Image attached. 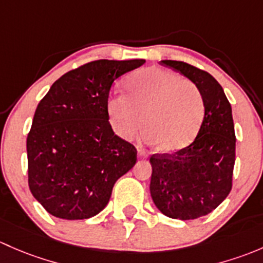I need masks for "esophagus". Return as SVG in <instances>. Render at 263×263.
Instances as JSON below:
<instances>
[{
	"mask_svg": "<svg viewBox=\"0 0 263 263\" xmlns=\"http://www.w3.org/2000/svg\"><path fill=\"white\" fill-rule=\"evenodd\" d=\"M138 158H139V159H147L148 154L145 153V152L143 149H138Z\"/></svg>",
	"mask_w": 263,
	"mask_h": 263,
	"instance_id": "obj_1",
	"label": "esophagus"
}]
</instances>
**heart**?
<instances>
[{"instance_id":"heart-1","label":"heart","mask_w":263,"mask_h":263,"mask_svg":"<svg viewBox=\"0 0 263 263\" xmlns=\"http://www.w3.org/2000/svg\"><path fill=\"white\" fill-rule=\"evenodd\" d=\"M125 93L107 100L114 130L130 138L144 123L143 139L163 152L187 147L196 137L204 116L199 88L166 69L145 68L126 81Z\"/></svg>"}]
</instances>
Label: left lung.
<instances>
[{
  "instance_id": "left-lung-1",
  "label": "left lung",
  "mask_w": 263,
  "mask_h": 263,
  "mask_svg": "<svg viewBox=\"0 0 263 263\" xmlns=\"http://www.w3.org/2000/svg\"><path fill=\"white\" fill-rule=\"evenodd\" d=\"M162 64L199 88L205 112L189 147L151 157V196L168 218L191 220L212 213L231 192L235 161L232 106L223 87L208 72L185 62L162 61Z\"/></svg>"
}]
</instances>
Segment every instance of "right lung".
Listing matches in <instances>:
<instances>
[{
	"label": "right lung",
	"mask_w": 263,
	"mask_h": 263,
	"mask_svg": "<svg viewBox=\"0 0 263 263\" xmlns=\"http://www.w3.org/2000/svg\"><path fill=\"white\" fill-rule=\"evenodd\" d=\"M144 63L90 62L62 76L39 102L26 140L29 187L51 215L95 216L134 167L137 149L114 133L107 100L114 81Z\"/></svg>",
	"instance_id": "obj_1"
}]
</instances>
